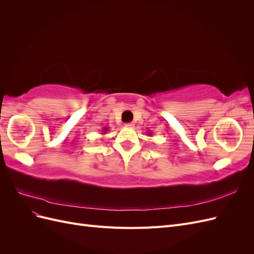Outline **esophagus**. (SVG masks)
<instances>
[{"label": "esophagus", "mask_w": 254, "mask_h": 254, "mask_svg": "<svg viewBox=\"0 0 254 254\" xmlns=\"http://www.w3.org/2000/svg\"><path fill=\"white\" fill-rule=\"evenodd\" d=\"M125 127H127V128H133L134 124H133V123H126Z\"/></svg>", "instance_id": "esophagus-1"}]
</instances>
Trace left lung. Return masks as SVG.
<instances>
[{"mask_svg":"<svg viewBox=\"0 0 254 254\" xmlns=\"http://www.w3.org/2000/svg\"><path fill=\"white\" fill-rule=\"evenodd\" d=\"M147 134H148V135H151L152 132H151V131H147Z\"/></svg>","mask_w":254,"mask_h":254,"instance_id":"left-lung-1","label":"left lung"}]
</instances>
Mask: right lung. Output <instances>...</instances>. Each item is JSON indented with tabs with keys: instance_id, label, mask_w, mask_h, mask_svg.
<instances>
[{
	"instance_id": "add662e5",
	"label": "right lung",
	"mask_w": 254,
	"mask_h": 254,
	"mask_svg": "<svg viewBox=\"0 0 254 254\" xmlns=\"http://www.w3.org/2000/svg\"><path fill=\"white\" fill-rule=\"evenodd\" d=\"M108 130H109V129H108V127H104V128H103V132H102V134H105L107 131H108Z\"/></svg>"
}]
</instances>
